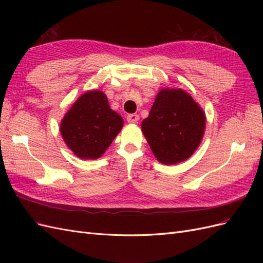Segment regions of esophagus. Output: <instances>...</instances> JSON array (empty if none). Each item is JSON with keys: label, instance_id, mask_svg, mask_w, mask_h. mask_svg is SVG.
<instances>
[{"label": "esophagus", "instance_id": "obj_1", "mask_svg": "<svg viewBox=\"0 0 263 263\" xmlns=\"http://www.w3.org/2000/svg\"><path fill=\"white\" fill-rule=\"evenodd\" d=\"M139 121V115L137 114H129L127 115V122L130 124H136Z\"/></svg>", "mask_w": 263, "mask_h": 263}]
</instances>
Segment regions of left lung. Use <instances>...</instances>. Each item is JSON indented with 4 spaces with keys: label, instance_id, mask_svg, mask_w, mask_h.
I'll return each instance as SVG.
<instances>
[{
    "label": "left lung",
    "instance_id": "left-lung-1",
    "mask_svg": "<svg viewBox=\"0 0 263 263\" xmlns=\"http://www.w3.org/2000/svg\"><path fill=\"white\" fill-rule=\"evenodd\" d=\"M206 126L203 108L180 87L158 92L149 116L141 123L142 134L157 160L177 164L187 160L200 146Z\"/></svg>",
    "mask_w": 263,
    "mask_h": 263
}]
</instances>
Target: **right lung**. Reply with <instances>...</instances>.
Returning <instances> with one entry per match:
<instances>
[{
  "label": "right lung",
  "instance_id": "right-lung-1",
  "mask_svg": "<svg viewBox=\"0 0 263 263\" xmlns=\"http://www.w3.org/2000/svg\"><path fill=\"white\" fill-rule=\"evenodd\" d=\"M124 125L100 90L83 93L63 116L60 134L68 148L80 159H98L112 144Z\"/></svg>",
  "mask_w": 263,
  "mask_h": 263
}]
</instances>
